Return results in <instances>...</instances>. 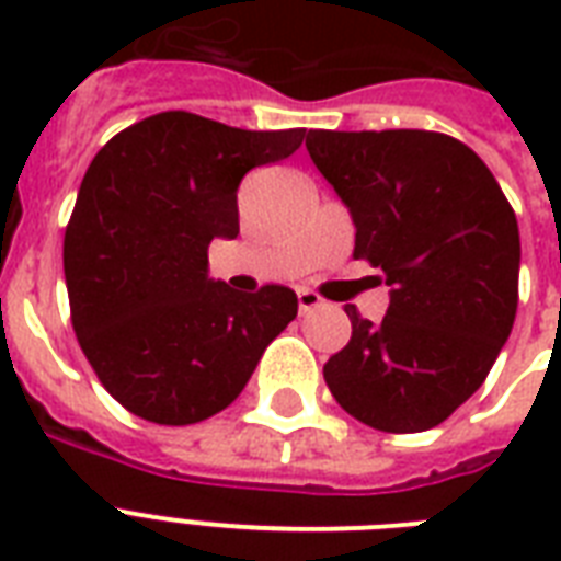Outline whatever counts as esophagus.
<instances>
[{
    "label": "esophagus",
    "instance_id": "34e87169",
    "mask_svg": "<svg viewBox=\"0 0 561 561\" xmlns=\"http://www.w3.org/2000/svg\"><path fill=\"white\" fill-rule=\"evenodd\" d=\"M297 302H299V314H308L311 308L323 306V299L317 297L314 290H308V288H299L297 290Z\"/></svg>",
    "mask_w": 561,
    "mask_h": 561
}]
</instances>
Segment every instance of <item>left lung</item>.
<instances>
[{
	"instance_id": "left-lung-1",
	"label": "left lung",
	"mask_w": 561,
	"mask_h": 561,
	"mask_svg": "<svg viewBox=\"0 0 561 561\" xmlns=\"http://www.w3.org/2000/svg\"><path fill=\"white\" fill-rule=\"evenodd\" d=\"M306 148L355 224V259L381 267L390 306L323 367L375 431L439 425L486 381L513 332L522 238L513 206L462 142L431 130H308Z\"/></svg>"
}]
</instances>
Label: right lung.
<instances>
[{"instance_id": "add662e5", "label": "right lung", "mask_w": 561, "mask_h": 561, "mask_svg": "<svg viewBox=\"0 0 561 561\" xmlns=\"http://www.w3.org/2000/svg\"><path fill=\"white\" fill-rule=\"evenodd\" d=\"M306 130H241L171 110L113 136L90 162L64 238L72 325L99 381L157 425H194L238 399L297 294L209 279V244L238 236L250 169Z\"/></svg>"}]
</instances>
